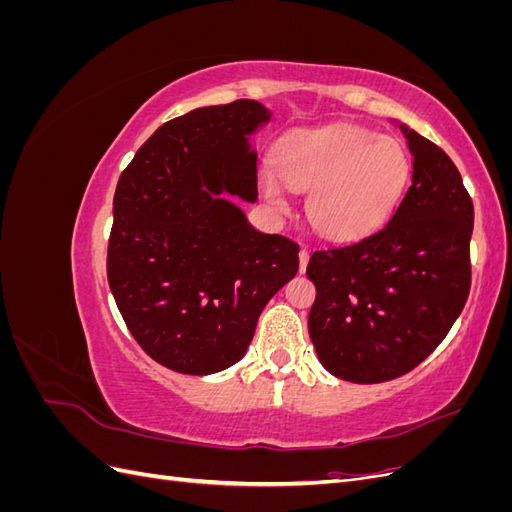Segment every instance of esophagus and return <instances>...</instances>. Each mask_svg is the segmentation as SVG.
<instances>
[{
    "instance_id": "esophagus-1",
    "label": "esophagus",
    "mask_w": 512,
    "mask_h": 512,
    "mask_svg": "<svg viewBox=\"0 0 512 512\" xmlns=\"http://www.w3.org/2000/svg\"><path fill=\"white\" fill-rule=\"evenodd\" d=\"M307 262H309V252H307V250H301V252H299V271H301V273H305Z\"/></svg>"
}]
</instances>
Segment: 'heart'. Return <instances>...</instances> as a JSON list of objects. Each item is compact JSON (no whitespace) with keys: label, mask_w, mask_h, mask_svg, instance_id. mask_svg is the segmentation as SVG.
Listing matches in <instances>:
<instances>
[{"label":"heart","mask_w":512,"mask_h":512,"mask_svg":"<svg viewBox=\"0 0 512 512\" xmlns=\"http://www.w3.org/2000/svg\"><path fill=\"white\" fill-rule=\"evenodd\" d=\"M410 179V158L391 136L333 123L286 134L275 166L260 170L267 203L288 209L290 190L305 192V211L322 237L348 241L369 235L395 211Z\"/></svg>","instance_id":"1"}]
</instances>
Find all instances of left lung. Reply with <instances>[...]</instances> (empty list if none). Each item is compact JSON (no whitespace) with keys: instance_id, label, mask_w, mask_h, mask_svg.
Returning a JSON list of instances; mask_svg holds the SVG:
<instances>
[{"instance_id":"left-lung-1","label":"left lung","mask_w":512,"mask_h":512,"mask_svg":"<svg viewBox=\"0 0 512 512\" xmlns=\"http://www.w3.org/2000/svg\"><path fill=\"white\" fill-rule=\"evenodd\" d=\"M399 130L412 153V185L391 222L314 252L307 265L316 284L307 327L318 359L356 384L393 380L423 363L470 292L472 198L438 145L406 123Z\"/></svg>"}]
</instances>
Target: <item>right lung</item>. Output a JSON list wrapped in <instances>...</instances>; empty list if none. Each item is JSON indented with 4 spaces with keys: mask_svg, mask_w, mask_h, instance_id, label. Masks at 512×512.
<instances>
[{
    "mask_svg": "<svg viewBox=\"0 0 512 512\" xmlns=\"http://www.w3.org/2000/svg\"><path fill=\"white\" fill-rule=\"evenodd\" d=\"M256 100L166 121L123 170L113 200L108 286L130 333L160 365L207 376L243 359L299 245L265 235L228 196L256 203Z\"/></svg>",
    "mask_w": 512,
    "mask_h": 512,
    "instance_id": "right-lung-1",
    "label": "right lung"
}]
</instances>
